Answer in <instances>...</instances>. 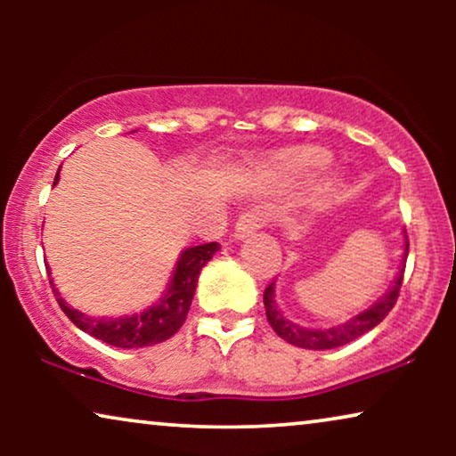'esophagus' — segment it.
<instances>
[{
    "label": "esophagus",
    "mask_w": 456,
    "mask_h": 456,
    "mask_svg": "<svg viewBox=\"0 0 456 456\" xmlns=\"http://www.w3.org/2000/svg\"><path fill=\"white\" fill-rule=\"evenodd\" d=\"M265 214L261 209H248L242 211L236 220V228H234V236L236 239H245V236L253 234L255 230H259L261 226H265Z\"/></svg>",
    "instance_id": "34e87169"
}]
</instances>
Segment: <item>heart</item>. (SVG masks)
Returning a JSON list of instances; mask_svg holds the SVG:
<instances>
[{"instance_id":"b5f03b06","label":"heart","mask_w":456,"mask_h":456,"mask_svg":"<svg viewBox=\"0 0 456 456\" xmlns=\"http://www.w3.org/2000/svg\"><path fill=\"white\" fill-rule=\"evenodd\" d=\"M328 159H330V155L323 151V149L301 147V149H292V151H286L280 155L278 164L286 172L303 174V172L322 170V167H326Z\"/></svg>"}]
</instances>
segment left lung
<instances>
[{"instance_id": "8db88e82", "label": "left lung", "mask_w": 456, "mask_h": 456, "mask_svg": "<svg viewBox=\"0 0 456 456\" xmlns=\"http://www.w3.org/2000/svg\"><path fill=\"white\" fill-rule=\"evenodd\" d=\"M404 253H409V240H407V245H404ZM403 276H404V265H403L401 273L396 276V282L390 289L388 295L379 298L378 303H373L370 309L363 311V314L351 317L348 322L338 323V326H332V328H322V330L303 328L289 320H284L282 314L278 311L276 301H273V282H270L267 284V289L264 290V305H265L267 322H270L273 332H276L280 338L290 342V345H295V346L323 351V348H336V346L348 345V342H353L354 338H359V336L370 332L371 328H376L378 323L390 314L392 307L396 305L398 292H401Z\"/></svg>"}]
</instances>
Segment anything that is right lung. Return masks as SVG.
<instances>
[{
  "label": "right lung",
  "mask_w": 456,
  "mask_h": 456,
  "mask_svg": "<svg viewBox=\"0 0 456 456\" xmlns=\"http://www.w3.org/2000/svg\"><path fill=\"white\" fill-rule=\"evenodd\" d=\"M55 183H58V174H55L53 184ZM217 248H220L217 242L186 248L180 255L170 289L161 297V301L155 307L142 311V314L124 315L118 317V320H93V317L80 314L77 309H70L61 301L60 292L53 289L52 280H49V284H52L53 295L58 298L61 311L68 315V320L83 330V332L118 348L151 346L176 334L180 326L186 322L192 295H195L199 272H201V267L208 264Z\"/></svg>",
  "instance_id": "right-lung-1"
}]
</instances>
